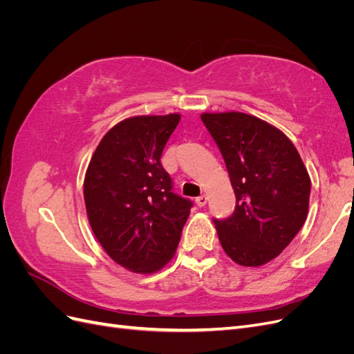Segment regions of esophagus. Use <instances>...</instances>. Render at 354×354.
Segmentation results:
<instances>
[{"label": "esophagus", "mask_w": 354, "mask_h": 354, "mask_svg": "<svg viewBox=\"0 0 354 354\" xmlns=\"http://www.w3.org/2000/svg\"><path fill=\"white\" fill-rule=\"evenodd\" d=\"M207 201H208V198L205 195H201V196L196 198V205L198 207H203L207 203Z\"/></svg>", "instance_id": "obj_1"}]
</instances>
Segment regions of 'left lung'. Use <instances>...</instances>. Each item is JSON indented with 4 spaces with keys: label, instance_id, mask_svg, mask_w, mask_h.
Masks as SVG:
<instances>
[{
    "label": "left lung",
    "instance_id": "8db88e82",
    "mask_svg": "<svg viewBox=\"0 0 354 354\" xmlns=\"http://www.w3.org/2000/svg\"><path fill=\"white\" fill-rule=\"evenodd\" d=\"M236 195L234 212L214 220L230 259L259 267L276 259L307 218L310 181L292 142L272 124L242 112L202 113Z\"/></svg>",
    "mask_w": 354,
    "mask_h": 354
}]
</instances>
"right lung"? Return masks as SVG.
Instances as JSON below:
<instances>
[{
	"mask_svg": "<svg viewBox=\"0 0 354 354\" xmlns=\"http://www.w3.org/2000/svg\"><path fill=\"white\" fill-rule=\"evenodd\" d=\"M180 113L140 115L104 134L84 178L94 236L130 272L151 274L173 259L192 202L171 192L160 155Z\"/></svg>",
	"mask_w": 354,
	"mask_h": 354,
	"instance_id": "add662e5",
	"label": "right lung"
}]
</instances>
